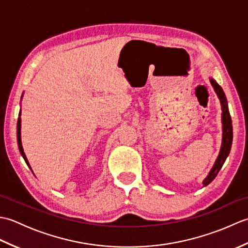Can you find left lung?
<instances>
[{
    "mask_svg": "<svg viewBox=\"0 0 248 248\" xmlns=\"http://www.w3.org/2000/svg\"><path fill=\"white\" fill-rule=\"evenodd\" d=\"M210 82H211L212 86L215 89V92H217V96L220 100V104H222V109H223V114H222L223 143H222V147H220L219 155L217 156V161H215V163H214L211 171L209 172V175L207 176V178H205L203 180V186H208L209 183H211L213 181V179L217 176L219 170L222 168L226 159H227V156H228L229 152H230L231 144H232V121H231L230 113H229V109H228L227 99H226V96H225V93L223 92V88L220 87L218 84L213 80V78H211Z\"/></svg>",
    "mask_w": 248,
    "mask_h": 248,
    "instance_id": "obj_1",
    "label": "left lung"
}]
</instances>
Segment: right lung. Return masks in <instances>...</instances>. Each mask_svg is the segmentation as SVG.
I'll return each instance as SVG.
<instances>
[{"instance_id": "add662e5", "label": "right lung", "mask_w": 248, "mask_h": 248, "mask_svg": "<svg viewBox=\"0 0 248 248\" xmlns=\"http://www.w3.org/2000/svg\"><path fill=\"white\" fill-rule=\"evenodd\" d=\"M20 112H21V110H20ZM20 115H21V113H19V118H18V123H17V140H18V146H19V150H20L21 155L23 156V159L25 160L26 164H28V165L30 166L29 162H28V159H26L25 154H24V151H23V148H22V143H21V118H20ZM30 168H31V166H30Z\"/></svg>"}]
</instances>
